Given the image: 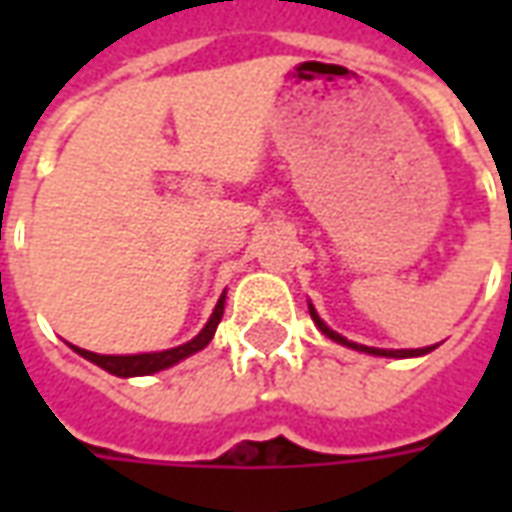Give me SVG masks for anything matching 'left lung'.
<instances>
[{
    "label": "left lung",
    "instance_id": "left-lung-1",
    "mask_svg": "<svg viewBox=\"0 0 512 512\" xmlns=\"http://www.w3.org/2000/svg\"><path fill=\"white\" fill-rule=\"evenodd\" d=\"M310 315H312V321H315V326L321 329L329 340H334V343H340V345H348V348H354V351H365V354H373V356H389V359H408V356H425L430 354L436 345H428V348H408V351H386V348H367V345H359V343H351V340H345L343 334H337L332 332L326 323L321 321V315L315 312V307L310 304Z\"/></svg>",
    "mask_w": 512,
    "mask_h": 512
}]
</instances>
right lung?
Returning a JSON list of instances; mask_svg holds the SVG:
<instances>
[{
  "label": "right lung",
  "mask_w": 512,
  "mask_h": 512,
  "mask_svg": "<svg viewBox=\"0 0 512 512\" xmlns=\"http://www.w3.org/2000/svg\"><path fill=\"white\" fill-rule=\"evenodd\" d=\"M224 315V293L222 299L216 301V310L208 318V323L202 326V332L189 340V343L178 345V348H169V351H156V354H128V356H109V354H93V351H84V348H76L73 345V351L84 359H90L93 365L104 367L106 373H112V376L120 378H131V376H150V373H158V370H167V367L178 365L180 359H186V356L197 354L202 351L205 345L213 340V332H216V326L222 321Z\"/></svg>",
  "instance_id": "obj_1"
}]
</instances>
